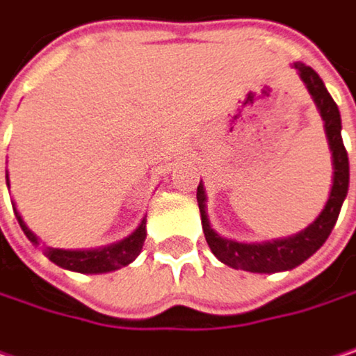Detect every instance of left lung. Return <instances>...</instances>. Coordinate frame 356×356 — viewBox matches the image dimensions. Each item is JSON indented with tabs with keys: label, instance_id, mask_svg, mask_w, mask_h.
Returning <instances> with one entry per match:
<instances>
[{
	"label": "left lung",
	"instance_id": "left-lung-1",
	"mask_svg": "<svg viewBox=\"0 0 356 356\" xmlns=\"http://www.w3.org/2000/svg\"><path fill=\"white\" fill-rule=\"evenodd\" d=\"M292 68L298 72L300 81L305 83L307 90L311 92V97H313V101L321 113V120H323L327 145L332 151V165H334L332 191H330L325 207L315 218V222L309 224L298 234L288 236V238L267 241V243H236L232 238L220 236L209 226L207 211H205L207 197H205L203 184L199 182L197 203H199V211H201V224H203L205 241H207L211 253L222 264L234 267V269H245V271H253V273H275V271H288L292 267L300 266L302 261H307L327 241L330 232L336 226V220H338L340 207L346 199V193H348V155H346V149L342 143V132H340L342 120H340L338 105L332 99V95L327 92L323 81L319 79V74L311 66L294 62Z\"/></svg>",
	"mask_w": 356,
	"mask_h": 356
}]
</instances>
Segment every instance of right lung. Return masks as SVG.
Instances as JSON below:
<instances>
[{"label":"right lung","instance_id":"obj_1","mask_svg":"<svg viewBox=\"0 0 356 356\" xmlns=\"http://www.w3.org/2000/svg\"><path fill=\"white\" fill-rule=\"evenodd\" d=\"M6 182H8V188H10V180L6 176ZM14 205V203H12ZM16 213V220L22 228V232L26 234V238L33 243V245H39V238L37 234L24 224L22 216L18 213V209H14ZM147 220H143L138 224V228L126 236L124 241L115 243V245H109V247H101V249H85V251H66V249H54V247H45L43 245V255L49 257V261H54L56 266L64 267V269H70V271H79V273H107V271H113V269H120V267L132 264L138 253L143 251V245H145V238H147Z\"/></svg>","mask_w":356,"mask_h":356}]
</instances>
